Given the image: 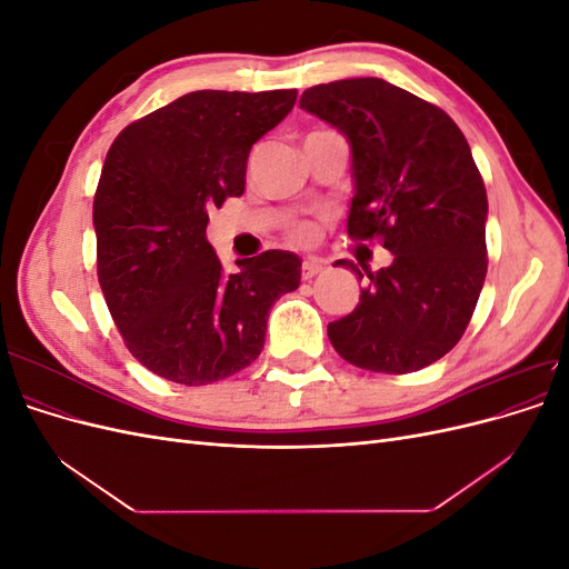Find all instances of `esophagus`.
I'll list each match as a JSON object with an SVG mask.
<instances>
[{
    "instance_id": "34e87169",
    "label": "esophagus",
    "mask_w": 569,
    "mask_h": 569,
    "mask_svg": "<svg viewBox=\"0 0 569 569\" xmlns=\"http://www.w3.org/2000/svg\"><path fill=\"white\" fill-rule=\"evenodd\" d=\"M322 270H325V266L318 263V261H303V266H301V278H303V280H313L316 274H320Z\"/></svg>"
}]
</instances>
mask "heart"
<instances>
[{
  "mask_svg": "<svg viewBox=\"0 0 569 569\" xmlns=\"http://www.w3.org/2000/svg\"><path fill=\"white\" fill-rule=\"evenodd\" d=\"M295 239L299 244H311L316 239V228L313 226H301L295 230Z\"/></svg>",
  "mask_w": 569,
  "mask_h": 569,
  "instance_id": "1",
  "label": "heart"
}]
</instances>
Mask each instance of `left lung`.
Returning a JSON list of instances; mask_svg holds the SVG:
<instances>
[{"instance_id": "obj_1", "label": "left lung", "mask_w": 569, "mask_h": 569, "mask_svg": "<svg viewBox=\"0 0 569 569\" xmlns=\"http://www.w3.org/2000/svg\"><path fill=\"white\" fill-rule=\"evenodd\" d=\"M301 109L351 147L347 230L380 237L393 261L368 274L353 311L327 325L335 351L370 372L406 375L449 353L487 278V189L449 113L382 78L316 84Z\"/></svg>"}]
</instances>
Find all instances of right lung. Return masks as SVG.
I'll return each instance as SVG.
<instances>
[{"mask_svg":"<svg viewBox=\"0 0 569 569\" xmlns=\"http://www.w3.org/2000/svg\"><path fill=\"white\" fill-rule=\"evenodd\" d=\"M297 90H197L134 120L111 144L94 194L97 272L130 353L199 387L261 356L272 303L301 258L272 249L226 274L209 209L244 194L251 147L295 109Z\"/></svg>","mask_w":569,"mask_h":569,"instance_id":"1","label":"right lung"}]
</instances>
